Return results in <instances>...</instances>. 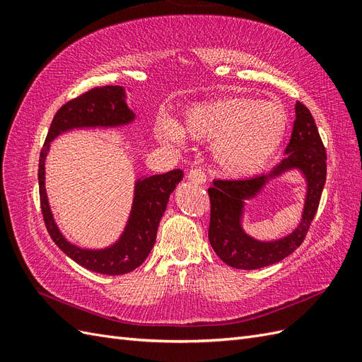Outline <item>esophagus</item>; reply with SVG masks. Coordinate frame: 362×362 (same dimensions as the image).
Segmentation results:
<instances>
[{"label": "esophagus", "mask_w": 362, "mask_h": 362, "mask_svg": "<svg viewBox=\"0 0 362 362\" xmlns=\"http://www.w3.org/2000/svg\"><path fill=\"white\" fill-rule=\"evenodd\" d=\"M187 178L192 181V182H196V184H205L206 181V177L205 173L201 170V169H193L187 173Z\"/></svg>", "instance_id": "1"}]
</instances>
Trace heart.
<instances>
[{
    "mask_svg": "<svg viewBox=\"0 0 362 362\" xmlns=\"http://www.w3.org/2000/svg\"><path fill=\"white\" fill-rule=\"evenodd\" d=\"M288 125V115L278 101L223 98L193 104L185 110L181 127L163 119L157 136L169 146H181L184 134L211 144L218 170L228 177H247L276 156Z\"/></svg>",
    "mask_w": 362,
    "mask_h": 362,
    "instance_id": "b5f03b06",
    "label": "heart"
}]
</instances>
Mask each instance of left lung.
<instances>
[{
  "mask_svg": "<svg viewBox=\"0 0 362 362\" xmlns=\"http://www.w3.org/2000/svg\"><path fill=\"white\" fill-rule=\"evenodd\" d=\"M286 157L269 173L250 180H214L208 189L211 217L208 240L225 264L255 270L275 264L298 249L319 208L326 181V151L310 110L296 103V119ZM298 171L305 182L304 208L300 223L286 236L259 240L244 229L247 201L255 199L273 179Z\"/></svg>",
  "mask_w": 362,
  "mask_h": 362,
  "instance_id": "8db88e82",
  "label": "left lung"
}]
</instances>
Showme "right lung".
<instances>
[{
	"label": "right lung",
	"instance_id": "right-lung-1",
	"mask_svg": "<svg viewBox=\"0 0 362 362\" xmlns=\"http://www.w3.org/2000/svg\"><path fill=\"white\" fill-rule=\"evenodd\" d=\"M122 86L95 87L64 104L54 116L48 136L40 151L39 193L40 208L52 242L76 264L103 275H125L137 269L154 247L161 217L175 187L182 180V170L158 175H141L134 181L133 204L122 233L105 247H83L63 235L54 218L45 189V161L51 141L74 129L120 128L133 124L136 115L128 107Z\"/></svg>",
	"mask_w": 362,
	"mask_h": 362
}]
</instances>
